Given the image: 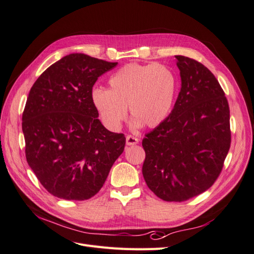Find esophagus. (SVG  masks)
<instances>
[{"label": "esophagus", "mask_w": 254, "mask_h": 254, "mask_svg": "<svg viewBox=\"0 0 254 254\" xmlns=\"http://www.w3.org/2000/svg\"><path fill=\"white\" fill-rule=\"evenodd\" d=\"M126 143L129 146H132V145H135V144L139 143V139H137V137H135V136H133V135H127L126 136Z\"/></svg>", "instance_id": "esophagus-1"}]
</instances>
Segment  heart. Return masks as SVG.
I'll use <instances>...</instances> for the list:
<instances>
[{"mask_svg": "<svg viewBox=\"0 0 254 254\" xmlns=\"http://www.w3.org/2000/svg\"><path fill=\"white\" fill-rule=\"evenodd\" d=\"M108 84L109 90L98 87L91 91V103L110 131L122 128L127 107L134 128L158 127L172 110L177 83L165 65L128 64L110 76Z\"/></svg>", "mask_w": 254, "mask_h": 254, "instance_id": "1", "label": "heart"}]
</instances>
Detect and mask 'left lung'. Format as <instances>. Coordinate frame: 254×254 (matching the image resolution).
Returning a JSON list of instances; mask_svg holds the SVG:
<instances>
[{
    "instance_id": "left-lung-1",
    "label": "left lung",
    "mask_w": 254,
    "mask_h": 254,
    "mask_svg": "<svg viewBox=\"0 0 254 254\" xmlns=\"http://www.w3.org/2000/svg\"><path fill=\"white\" fill-rule=\"evenodd\" d=\"M181 89L174 109L142 141L147 187L165 201L198 196L216 181L231 144L229 104L218 80L198 61L175 56Z\"/></svg>"
}]
</instances>
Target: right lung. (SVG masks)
I'll return each instance as SVG.
<instances>
[{"instance_id": "add662e5", "label": "right lung", "mask_w": 254, "mask_h": 254, "mask_svg": "<svg viewBox=\"0 0 254 254\" xmlns=\"http://www.w3.org/2000/svg\"><path fill=\"white\" fill-rule=\"evenodd\" d=\"M118 63L70 54L33 84L22 115L29 167L49 193L65 200L97 194L126 137L106 129L91 103L99 76Z\"/></svg>"}]
</instances>
